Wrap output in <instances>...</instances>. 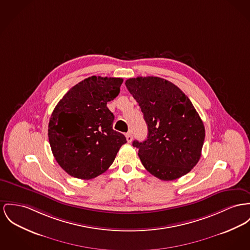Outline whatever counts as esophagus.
I'll use <instances>...</instances> for the list:
<instances>
[{
    "label": "esophagus",
    "instance_id": "obj_1",
    "mask_svg": "<svg viewBox=\"0 0 250 250\" xmlns=\"http://www.w3.org/2000/svg\"><path fill=\"white\" fill-rule=\"evenodd\" d=\"M126 139H127V141H128L129 143L132 142V140H133V135H132L131 132L126 133Z\"/></svg>",
    "mask_w": 250,
    "mask_h": 250
}]
</instances>
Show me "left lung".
I'll list each match as a JSON object with an SVG mask.
<instances>
[{
  "instance_id": "obj_1",
  "label": "left lung",
  "mask_w": 250,
  "mask_h": 250,
  "mask_svg": "<svg viewBox=\"0 0 250 250\" xmlns=\"http://www.w3.org/2000/svg\"><path fill=\"white\" fill-rule=\"evenodd\" d=\"M125 85L138 103L148 126L143 142L134 140L138 156L153 176L171 181L198 163L205 127L191 101L170 82L158 77H137Z\"/></svg>"
}]
</instances>
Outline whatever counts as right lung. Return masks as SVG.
Returning <instances> with one entry per match:
<instances>
[{
    "instance_id": "right-lung-1",
    "label": "right lung",
    "mask_w": 250,
    "mask_h": 250,
    "mask_svg": "<svg viewBox=\"0 0 250 250\" xmlns=\"http://www.w3.org/2000/svg\"><path fill=\"white\" fill-rule=\"evenodd\" d=\"M123 80L90 77L72 87L50 117L48 138L56 161L73 177L89 180L105 172L126 137L113 129L107 102L116 99Z\"/></svg>"
}]
</instances>
